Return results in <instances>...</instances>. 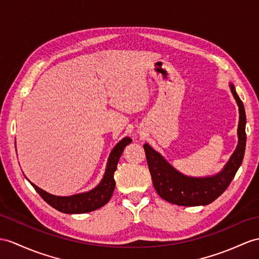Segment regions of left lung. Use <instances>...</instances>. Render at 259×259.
I'll use <instances>...</instances> for the list:
<instances>
[{
  "instance_id": "obj_1",
  "label": "left lung",
  "mask_w": 259,
  "mask_h": 259,
  "mask_svg": "<svg viewBox=\"0 0 259 259\" xmlns=\"http://www.w3.org/2000/svg\"><path fill=\"white\" fill-rule=\"evenodd\" d=\"M230 89L238 106V141L234 153L220 172L207 177H191L184 175L172 165H170L165 157L150 145L147 143L144 145L155 190L163 200L184 206L210 204L226 190L234 178L244 158L246 147V114L244 104L237 96L234 84L230 83Z\"/></svg>"
}]
</instances>
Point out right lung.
<instances>
[{
  "mask_svg": "<svg viewBox=\"0 0 259 259\" xmlns=\"http://www.w3.org/2000/svg\"><path fill=\"white\" fill-rule=\"evenodd\" d=\"M131 143L132 140L130 137H124L121 142H118L115 145L109 156L102 180L90 191L68 195V197H60V195H54L46 192L39 187L34 185L33 182H30L28 179L27 180L49 205H52L54 209L62 213L81 214L98 210L101 206L108 203L112 197L115 188L114 172L117 167V162L119 160V157L122 156L124 148Z\"/></svg>",
  "mask_w": 259,
  "mask_h": 259,
  "instance_id": "right-lung-1",
  "label": "right lung"
}]
</instances>
